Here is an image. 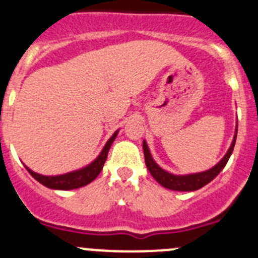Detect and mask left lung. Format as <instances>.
Segmentation results:
<instances>
[{
    "instance_id": "1",
    "label": "left lung",
    "mask_w": 258,
    "mask_h": 258,
    "mask_svg": "<svg viewBox=\"0 0 258 258\" xmlns=\"http://www.w3.org/2000/svg\"><path fill=\"white\" fill-rule=\"evenodd\" d=\"M236 134L237 127L236 130H235L234 140H232L231 147H230V149L227 151V153L225 154V157H223L222 160L217 163L216 166L212 167L210 170H207V171L189 174V175H174V174H170V172L161 169V167L154 162L153 158H152L151 156V152L148 149L147 143L143 142L145 165H147L148 170L151 172V175L153 176L161 185H163V187L167 188V189H172V191H196V189H200L201 187H204V185H207L208 183L212 182L213 179L216 178L219 172L222 171V169L226 166V163H227L228 158L231 156L232 151H234L235 142H236Z\"/></svg>"
}]
</instances>
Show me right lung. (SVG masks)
Wrapping results in <instances>:
<instances>
[{
    "mask_svg": "<svg viewBox=\"0 0 258 258\" xmlns=\"http://www.w3.org/2000/svg\"><path fill=\"white\" fill-rule=\"evenodd\" d=\"M116 135H118V131L114 132V135L111 136L107 143L105 144L104 149L100 153V156L96 158L91 165L83 167L80 170H76L73 172H67L63 175H55V176H45L40 175L37 172L32 171L31 169L26 166V169L28 170L31 175L40 182L41 184H44L45 187L51 188V189H75V188H80L83 185H87L88 183L93 182L96 178L98 176V174L101 172L102 167H104V163L107 158V153H109V149H110L111 144L115 140Z\"/></svg>",
    "mask_w": 258,
    "mask_h": 258,
    "instance_id": "1",
    "label": "right lung"
}]
</instances>
